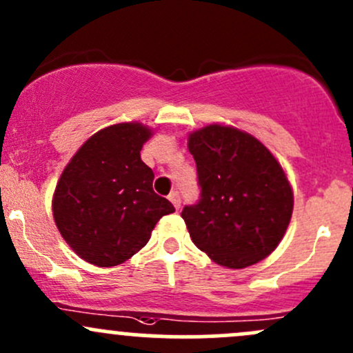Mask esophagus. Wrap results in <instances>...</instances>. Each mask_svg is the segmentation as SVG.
<instances>
[{
  "mask_svg": "<svg viewBox=\"0 0 353 353\" xmlns=\"http://www.w3.org/2000/svg\"><path fill=\"white\" fill-rule=\"evenodd\" d=\"M168 200L173 203V205H175L176 210H178V208H180V195H178V192H172V193H170Z\"/></svg>",
  "mask_w": 353,
  "mask_h": 353,
  "instance_id": "esophagus-1",
  "label": "esophagus"
}]
</instances>
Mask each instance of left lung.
<instances>
[{
    "label": "left lung",
    "instance_id": "obj_1",
    "mask_svg": "<svg viewBox=\"0 0 353 353\" xmlns=\"http://www.w3.org/2000/svg\"><path fill=\"white\" fill-rule=\"evenodd\" d=\"M202 188L183 207L193 244L223 268L259 263L278 248L293 214V188L274 154L249 132L208 124L188 134Z\"/></svg>",
    "mask_w": 353,
    "mask_h": 353
}]
</instances>
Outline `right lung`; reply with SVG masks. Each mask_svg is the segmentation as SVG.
<instances>
[{
    "mask_svg": "<svg viewBox=\"0 0 353 353\" xmlns=\"http://www.w3.org/2000/svg\"><path fill=\"white\" fill-rule=\"evenodd\" d=\"M153 130L119 123L90 136L57 181V229L79 257L99 268L123 264L150 241L172 202L153 192L154 173L141 160Z\"/></svg>",
    "mask_w": 353,
    "mask_h": 353,
    "instance_id": "obj_1",
    "label": "right lung"
}]
</instances>
